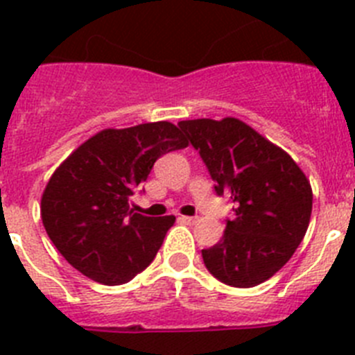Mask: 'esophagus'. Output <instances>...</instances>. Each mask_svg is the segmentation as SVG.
Returning a JSON list of instances; mask_svg holds the SVG:
<instances>
[{"label": "esophagus", "instance_id": "34e87169", "mask_svg": "<svg viewBox=\"0 0 355 355\" xmlns=\"http://www.w3.org/2000/svg\"><path fill=\"white\" fill-rule=\"evenodd\" d=\"M180 220L184 222V224H196L197 218L196 216H180Z\"/></svg>", "mask_w": 355, "mask_h": 355}]
</instances>
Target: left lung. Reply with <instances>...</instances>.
I'll list each match as a JSON object with an SVG mask.
<instances>
[{
  "label": "left lung",
  "mask_w": 355,
  "mask_h": 355,
  "mask_svg": "<svg viewBox=\"0 0 355 355\" xmlns=\"http://www.w3.org/2000/svg\"><path fill=\"white\" fill-rule=\"evenodd\" d=\"M206 163L215 192L233 200L224 236L202 259L209 274L234 288H252L290 261L309 225L313 190L286 150L240 119L181 121Z\"/></svg>",
  "instance_id": "obj_1"
}]
</instances>
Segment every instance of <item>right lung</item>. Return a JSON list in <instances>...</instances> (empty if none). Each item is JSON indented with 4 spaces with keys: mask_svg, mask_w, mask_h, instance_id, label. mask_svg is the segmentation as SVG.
Instances as JSON below:
<instances>
[{
    "mask_svg": "<svg viewBox=\"0 0 355 355\" xmlns=\"http://www.w3.org/2000/svg\"><path fill=\"white\" fill-rule=\"evenodd\" d=\"M187 146L180 128L159 121L108 128L72 150L40 199L46 233L69 265L108 286L146 270L175 216L135 213L131 196L159 156Z\"/></svg>",
    "mask_w": 355,
    "mask_h": 355,
    "instance_id": "add662e5",
    "label": "right lung"
}]
</instances>
